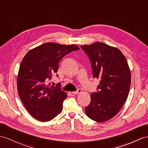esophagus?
Returning <instances> with one entry per match:
<instances>
[{
  "label": "esophagus",
  "instance_id": "obj_1",
  "mask_svg": "<svg viewBox=\"0 0 148 148\" xmlns=\"http://www.w3.org/2000/svg\"><path fill=\"white\" fill-rule=\"evenodd\" d=\"M82 93V90L81 89H78L77 91H75V92H72V93H73V94H79V93Z\"/></svg>",
  "mask_w": 148,
  "mask_h": 148
}]
</instances>
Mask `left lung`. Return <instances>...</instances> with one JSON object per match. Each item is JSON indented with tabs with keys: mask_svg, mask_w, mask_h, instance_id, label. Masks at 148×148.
Instances as JSON below:
<instances>
[{
	"mask_svg": "<svg viewBox=\"0 0 148 148\" xmlns=\"http://www.w3.org/2000/svg\"><path fill=\"white\" fill-rule=\"evenodd\" d=\"M90 61L93 78H99V91L92 93L85 107L90 119L103 122L114 117L125 102L130 89L131 75L125 56L119 49L96 42L82 45Z\"/></svg>",
	"mask_w": 148,
	"mask_h": 148,
	"instance_id": "8db88e82",
	"label": "left lung"
}]
</instances>
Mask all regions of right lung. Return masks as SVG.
Segmentation results:
<instances>
[{"instance_id":"right-lung-1","label":"right lung","mask_w":148,"mask_h":148,"mask_svg":"<svg viewBox=\"0 0 148 148\" xmlns=\"http://www.w3.org/2000/svg\"><path fill=\"white\" fill-rule=\"evenodd\" d=\"M79 49L75 45L46 42L31 49L24 57L17 75L18 94L36 119L48 122L62 112L66 93L60 88V83L54 86L49 81L58 70L61 60Z\"/></svg>"}]
</instances>
